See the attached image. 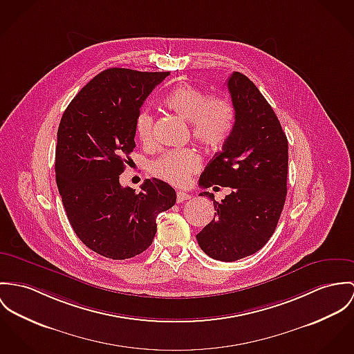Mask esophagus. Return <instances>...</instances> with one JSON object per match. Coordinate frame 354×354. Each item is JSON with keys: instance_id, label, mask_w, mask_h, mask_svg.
Here are the masks:
<instances>
[{"instance_id": "obj_1", "label": "esophagus", "mask_w": 354, "mask_h": 354, "mask_svg": "<svg viewBox=\"0 0 354 354\" xmlns=\"http://www.w3.org/2000/svg\"><path fill=\"white\" fill-rule=\"evenodd\" d=\"M189 198H191V196H189L188 193L183 192V191H178V192H177V203H183V201L189 200Z\"/></svg>"}]
</instances>
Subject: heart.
<instances>
[{
    "label": "heart",
    "instance_id": "b5f03b06",
    "mask_svg": "<svg viewBox=\"0 0 354 354\" xmlns=\"http://www.w3.org/2000/svg\"><path fill=\"white\" fill-rule=\"evenodd\" d=\"M166 105L191 122L193 139L208 149L222 146L228 138L234 112L228 101L222 97H207L205 92L191 84H181L166 98ZM138 138L147 143L153 138V115L142 111L136 119ZM201 165L200 157L191 149L167 150L151 165V173L162 180L183 187Z\"/></svg>",
    "mask_w": 354,
    "mask_h": 354
}]
</instances>
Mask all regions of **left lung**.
<instances>
[{
    "mask_svg": "<svg viewBox=\"0 0 354 354\" xmlns=\"http://www.w3.org/2000/svg\"><path fill=\"white\" fill-rule=\"evenodd\" d=\"M235 123L223 150L207 165L198 185L230 187L215 216L197 235L201 250L218 261L254 254L273 235L284 208L288 176V140L257 86L242 73L227 81Z\"/></svg>",
    "mask_w": 354,
    "mask_h": 354,
    "instance_id": "obj_1",
    "label": "left lung"
}]
</instances>
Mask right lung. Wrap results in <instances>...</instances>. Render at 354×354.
Listing matches in <instances>:
<instances>
[{
	"mask_svg": "<svg viewBox=\"0 0 354 354\" xmlns=\"http://www.w3.org/2000/svg\"><path fill=\"white\" fill-rule=\"evenodd\" d=\"M169 74L106 68L61 119L55 177L64 211L82 243L104 257L143 253L156 236L158 214L176 203V191L161 180H146L139 193L119 183L135 149L140 106Z\"/></svg>",
	"mask_w": 354,
	"mask_h": 354,
	"instance_id": "add662e5",
	"label": "right lung"
}]
</instances>
